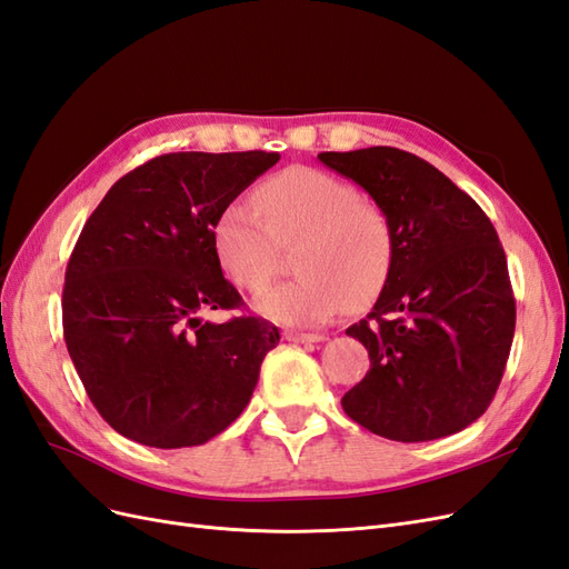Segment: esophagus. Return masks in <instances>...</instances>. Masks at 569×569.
<instances>
[{
    "mask_svg": "<svg viewBox=\"0 0 569 569\" xmlns=\"http://www.w3.org/2000/svg\"><path fill=\"white\" fill-rule=\"evenodd\" d=\"M286 340H293V343H321L323 333H298V331H290V333H286Z\"/></svg>",
    "mask_w": 569,
    "mask_h": 569,
    "instance_id": "34e87169",
    "label": "esophagus"
}]
</instances>
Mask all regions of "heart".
I'll return each instance as SVG.
<instances>
[{"label":"heart","mask_w":569,"mask_h":569,"mask_svg":"<svg viewBox=\"0 0 569 569\" xmlns=\"http://www.w3.org/2000/svg\"><path fill=\"white\" fill-rule=\"evenodd\" d=\"M257 207L233 200L212 223L217 262L242 290H262L276 271L279 246L298 242L296 281L273 286L254 310L288 327H315L348 305L375 302L393 269L396 240L386 209L352 183L296 167L257 188Z\"/></svg>","instance_id":"heart-1"}]
</instances>
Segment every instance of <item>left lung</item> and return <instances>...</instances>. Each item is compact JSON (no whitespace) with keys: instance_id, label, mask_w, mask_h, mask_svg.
Returning a JSON list of instances; mask_svg holds the SVG:
<instances>
[{"instance_id":"left-lung-1","label":"left lung","mask_w":569,"mask_h":569,"mask_svg":"<svg viewBox=\"0 0 569 569\" xmlns=\"http://www.w3.org/2000/svg\"><path fill=\"white\" fill-rule=\"evenodd\" d=\"M319 161L386 209L396 240L375 310L346 331L371 367L340 400L343 410L402 443L462 431L491 405L515 336L493 223L448 176L405 150L321 152Z\"/></svg>"}]
</instances>
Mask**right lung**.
Here are the masks:
<instances>
[{"label":"right lung","instance_id":"1","mask_svg":"<svg viewBox=\"0 0 569 569\" xmlns=\"http://www.w3.org/2000/svg\"><path fill=\"white\" fill-rule=\"evenodd\" d=\"M276 152H173L109 188L73 248L63 338L92 405L121 436L152 448L202 446L246 410L279 329L233 310L212 223Z\"/></svg>","mask_w":569,"mask_h":569}]
</instances>
